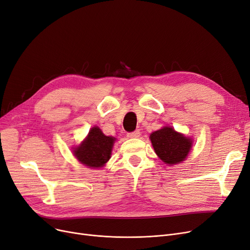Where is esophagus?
<instances>
[{"instance_id":"34e87169","label":"esophagus","mask_w":250,"mask_h":250,"mask_svg":"<svg viewBox=\"0 0 250 250\" xmlns=\"http://www.w3.org/2000/svg\"><path fill=\"white\" fill-rule=\"evenodd\" d=\"M140 135H141L140 130H135V132L128 133V134H127V138H130V139H133V138H139Z\"/></svg>"}]
</instances>
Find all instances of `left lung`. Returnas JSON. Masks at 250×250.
<instances>
[{
	"label": "left lung",
	"instance_id": "left-lung-1",
	"mask_svg": "<svg viewBox=\"0 0 250 250\" xmlns=\"http://www.w3.org/2000/svg\"><path fill=\"white\" fill-rule=\"evenodd\" d=\"M152 146L157 156L168 165L179 164L188 157L192 141L172 126H164L150 135Z\"/></svg>",
	"mask_w": 250,
	"mask_h": 250
}]
</instances>
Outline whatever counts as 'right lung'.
Instances as JSON below:
<instances>
[{
    "label": "right lung",
    "mask_w": 250,
    "mask_h": 250,
    "mask_svg": "<svg viewBox=\"0 0 250 250\" xmlns=\"http://www.w3.org/2000/svg\"><path fill=\"white\" fill-rule=\"evenodd\" d=\"M115 138L105 136L98 126L92 127L73 153L78 161L90 168H100L110 159Z\"/></svg>",
    "instance_id": "right-lung-1"
}]
</instances>
